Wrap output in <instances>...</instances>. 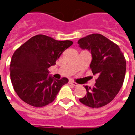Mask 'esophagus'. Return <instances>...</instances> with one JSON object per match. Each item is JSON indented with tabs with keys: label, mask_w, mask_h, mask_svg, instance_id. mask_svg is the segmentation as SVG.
<instances>
[{
	"label": "esophagus",
	"mask_w": 135,
	"mask_h": 135,
	"mask_svg": "<svg viewBox=\"0 0 135 135\" xmlns=\"http://www.w3.org/2000/svg\"><path fill=\"white\" fill-rule=\"evenodd\" d=\"M69 84H72L73 86H78V84H77V83H75V81H73V80H70Z\"/></svg>",
	"instance_id": "34e87169"
}]
</instances>
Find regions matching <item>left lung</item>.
Segmentation results:
<instances>
[{
    "label": "left lung",
    "mask_w": 135,
    "mask_h": 135,
    "mask_svg": "<svg viewBox=\"0 0 135 135\" xmlns=\"http://www.w3.org/2000/svg\"><path fill=\"white\" fill-rule=\"evenodd\" d=\"M79 46L91 51L90 69L98 75L93 87L85 86L86 94L79 101L92 108L110 103L123 85L126 73V60L117 44L101 34L93 33L79 39Z\"/></svg>",
    "instance_id": "8db88e82"
}]
</instances>
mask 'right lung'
I'll return each mask as SVG.
<instances>
[{
    "label": "right lung",
    "mask_w": 135,
    "mask_h": 135,
    "mask_svg": "<svg viewBox=\"0 0 135 135\" xmlns=\"http://www.w3.org/2000/svg\"><path fill=\"white\" fill-rule=\"evenodd\" d=\"M73 44L57 41L45 35L30 38L14 51L10 63V76L17 95L30 105L41 108L52 103L60 89L68 82L49 75L48 68Z\"/></svg>",
    "instance_id": "obj_1"
}]
</instances>
